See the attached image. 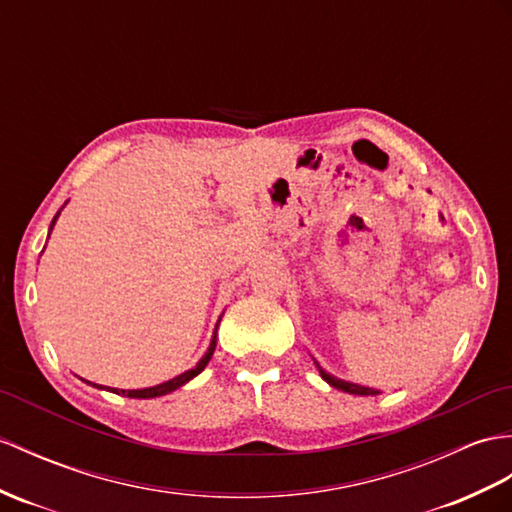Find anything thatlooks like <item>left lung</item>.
Listing matches in <instances>:
<instances>
[{
    "instance_id": "8db88e82",
    "label": "left lung",
    "mask_w": 512,
    "mask_h": 512,
    "mask_svg": "<svg viewBox=\"0 0 512 512\" xmlns=\"http://www.w3.org/2000/svg\"><path fill=\"white\" fill-rule=\"evenodd\" d=\"M314 364H316V368H318L320 377H323L329 386H334V388H338V390H342V392H349V395H362V397H373V395H379V390H375V388L360 386V384H353V382H344V379H338V377H334L331 373H327L325 368L320 366L316 360H314Z\"/></svg>"
}]
</instances>
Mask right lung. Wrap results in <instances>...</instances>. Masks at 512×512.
Returning <instances> with one entry per match:
<instances>
[{"label": "right lung", "mask_w": 512, "mask_h": 512, "mask_svg": "<svg viewBox=\"0 0 512 512\" xmlns=\"http://www.w3.org/2000/svg\"><path fill=\"white\" fill-rule=\"evenodd\" d=\"M58 216H61V211H58L56 216H54V220H52V224H50V233H52V229H54V224H56V218H58ZM218 323H220V320H218ZM216 338H218V325H216V329H213V338H211V342H209V349H207V353L202 355V358L198 360V364H196L194 368H189V371H185V373H181V375H176V377L168 379V382H163V384L150 386V388H139V390H120V388H109V386L91 384V382H87V379H85V382H87V384H91L93 388L109 390V392H115V395H124V397H130V399H154V397L170 395V392H174L176 388L185 386V384L189 382V379H194L196 375H200L202 371H205V366L209 364L213 351H216Z\"/></svg>", "instance_id": "obj_1"}]
</instances>
